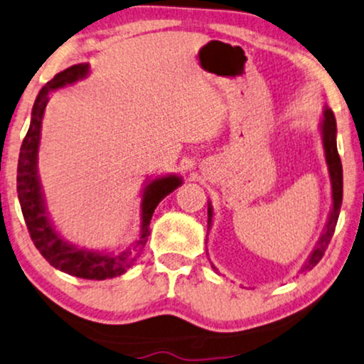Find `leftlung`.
<instances>
[{
  "instance_id": "obj_1",
  "label": "left lung",
  "mask_w": 364,
  "mask_h": 364,
  "mask_svg": "<svg viewBox=\"0 0 364 364\" xmlns=\"http://www.w3.org/2000/svg\"><path fill=\"white\" fill-rule=\"evenodd\" d=\"M319 129H321V137H323L326 164H328V171H329L331 190H333V208L329 211V218L324 227L323 235L319 237V242L316 243L314 250H312L311 255L307 257V260L304 262V265L301 267L299 274H304L307 270H312V267H316L319 264V260L323 259L326 248H328L331 238H333L336 223H338V218H339V210H341V203H343V166H341V159H339V154H338V146H336V134H338V129H336L334 114L329 107H324L323 121L319 124ZM211 218H213V206L208 203V228L211 227ZM211 267H213V264H211Z\"/></svg>"
}]
</instances>
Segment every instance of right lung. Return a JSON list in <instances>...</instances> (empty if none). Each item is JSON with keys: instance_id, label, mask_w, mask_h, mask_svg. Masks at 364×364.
Listing matches in <instances>:
<instances>
[{"instance_id": "obj_1", "label": "right lung", "mask_w": 364, "mask_h": 364, "mask_svg": "<svg viewBox=\"0 0 364 364\" xmlns=\"http://www.w3.org/2000/svg\"><path fill=\"white\" fill-rule=\"evenodd\" d=\"M89 63H77L57 73L47 85L41 87L36 95V100L31 110V121L28 132L23 139L20 149V159H18V174H16V190L18 200H20L23 218L28 227L30 237L35 247L45 257V260L55 269L62 272L75 275L80 279L104 280L112 279L117 275L127 272L137 257L141 255L142 248L149 237V223L153 218L156 206L163 198L173 193L178 186L183 185L181 176L176 174H166L149 181L142 190L141 200V232L131 245L117 252H97L87 250V248L75 247L68 243L57 230L53 228L47 213L45 196L41 191L38 179V148L41 137V121H43L45 109L50 97L55 90L65 85L75 84L77 80L85 79L89 75Z\"/></svg>"}]
</instances>
